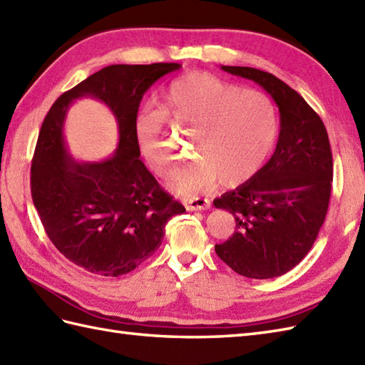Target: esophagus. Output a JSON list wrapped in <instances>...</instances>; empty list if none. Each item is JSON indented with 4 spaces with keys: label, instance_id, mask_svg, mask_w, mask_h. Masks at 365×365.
I'll use <instances>...</instances> for the list:
<instances>
[{
    "label": "esophagus",
    "instance_id": "obj_1",
    "mask_svg": "<svg viewBox=\"0 0 365 365\" xmlns=\"http://www.w3.org/2000/svg\"><path fill=\"white\" fill-rule=\"evenodd\" d=\"M183 205L187 207L190 212H199V210H207V208L212 207V202L204 197H192V199H185Z\"/></svg>",
    "mask_w": 365,
    "mask_h": 365
}]
</instances>
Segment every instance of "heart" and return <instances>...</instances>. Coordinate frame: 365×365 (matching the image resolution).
<instances>
[{
    "label": "heart",
    "mask_w": 365,
    "mask_h": 365,
    "mask_svg": "<svg viewBox=\"0 0 365 365\" xmlns=\"http://www.w3.org/2000/svg\"><path fill=\"white\" fill-rule=\"evenodd\" d=\"M159 113L135 123L139 152L155 174L165 175L178 155L165 138V119L191 133L195 160L169 177L168 187L195 196L218 182L238 185L257 173L273 149L277 119L269 100L208 73H188L168 88Z\"/></svg>",
    "instance_id": "b5f03b06"
}]
</instances>
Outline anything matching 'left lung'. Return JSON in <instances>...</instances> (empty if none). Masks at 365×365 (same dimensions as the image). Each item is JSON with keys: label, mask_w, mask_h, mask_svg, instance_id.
<instances>
[{"label": "left lung", "mask_w": 365, "mask_h": 365, "mask_svg": "<svg viewBox=\"0 0 365 365\" xmlns=\"http://www.w3.org/2000/svg\"><path fill=\"white\" fill-rule=\"evenodd\" d=\"M221 68L252 80L273 97L281 131L267 165L213 200L237 222L234 235L215 251L242 276H282L311 251L327 218L332 182L328 131L306 100L274 75L252 67Z\"/></svg>", "instance_id": "8db88e82"}]
</instances>
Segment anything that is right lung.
Listing matches in <instances>:
<instances>
[{
	"instance_id": "add662e5",
	"label": "right lung",
	"mask_w": 365,
	"mask_h": 365,
	"mask_svg": "<svg viewBox=\"0 0 365 365\" xmlns=\"http://www.w3.org/2000/svg\"><path fill=\"white\" fill-rule=\"evenodd\" d=\"M175 63L108 66L64 92L45 115L31 165V195L51 243L66 259L100 276L127 274L158 250L168 221L185 207L160 187L139 160V103ZM103 101L120 127L118 149L97 163L76 162L63 139L76 98Z\"/></svg>"
}]
</instances>
